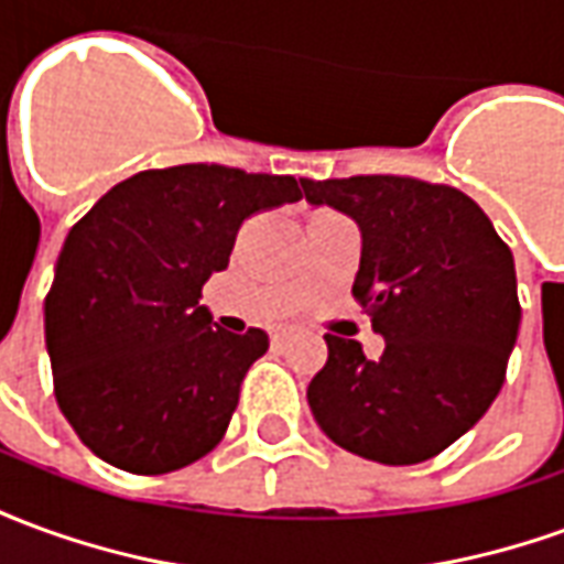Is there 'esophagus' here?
<instances>
[{"mask_svg":"<svg viewBox=\"0 0 564 564\" xmlns=\"http://www.w3.org/2000/svg\"><path fill=\"white\" fill-rule=\"evenodd\" d=\"M293 335H295L293 326H274V329H271V341L283 344V341H290Z\"/></svg>","mask_w":564,"mask_h":564,"instance_id":"1","label":"esophagus"}]
</instances>
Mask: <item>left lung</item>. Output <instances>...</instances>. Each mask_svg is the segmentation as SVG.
Listing matches in <instances>:
<instances>
[{"mask_svg":"<svg viewBox=\"0 0 564 564\" xmlns=\"http://www.w3.org/2000/svg\"><path fill=\"white\" fill-rule=\"evenodd\" d=\"M317 208L362 235L354 295L383 354L326 335L329 359L307 404L319 429L362 459L416 465L496 402L520 332L513 253L459 189L399 174L302 181Z\"/></svg>","mask_w":564,"mask_h":564,"instance_id":"8db88e82","label":"left lung"}]
</instances>
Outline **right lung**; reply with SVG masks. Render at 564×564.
<instances>
[{
	"mask_svg": "<svg viewBox=\"0 0 564 564\" xmlns=\"http://www.w3.org/2000/svg\"><path fill=\"white\" fill-rule=\"evenodd\" d=\"M299 198L290 174L189 162L132 174L72 226L44 338L59 411L99 459L165 474L220 444L269 335L220 329L202 286L250 214Z\"/></svg>",
	"mask_w": 564,
	"mask_h": 564,
	"instance_id": "add662e5",
	"label": "right lung"
}]
</instances>
